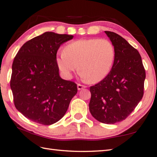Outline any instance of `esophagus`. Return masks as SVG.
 I'll return each instance as SVG.
<instances>
[{"label":"esophagus","mask_w":157,"mask_h":157,"mask_svg":"<svg viewBox=\"0 0 157 157\" xmlns=\"http://www.w3.org/2000/svg\"><path fill=\"white\" fill-rule=\"evenodd\" d=\"M86 86H84V85H82V84H78V89L79 90H82V89H84L86 88Z\"/></svg>","instance_id":"obj_1"}]
</instances>
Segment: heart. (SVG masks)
I'll list each match as a JSON object with an SVG mask.
<instances>
[{
  "mask_svg": "<svg viewBox=\"0 0 157 157\" xmlns=\"http://www.w3.org/2000/svg\"><path fill=\"white\" fill-rule=\"evenodd\" d=\"M116 57L113 44L106 39H81L68 44L57 53V65L67 79L78 68L80 76L91 83L103 80L113 67Z\"/></svg>",
  "mask_w": 157,
  "mask_h": 157,
  "instance_id": "1",
  "label": "heart"
}]
</instances>
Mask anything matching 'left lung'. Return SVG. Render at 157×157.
<instances>
[{
  "mask_svg": "<svg viewBox=\"0 0 157 157\" xmlns=\"http://www.w3.org/2000/svg\"><path fill=\"white\" fill-rule=\"evenodd\" d=\"M105 33L115 48V60L109 75L90 87L89 111L99 122L114 124L124 120L142 99L145 71L136 49L118 34Z\"/></svg>",
  "mask_w": 157,
  "mask_h": 157,
  "instance_id": "left-lung-1",
  "label": "left lung"
}]
</instances>
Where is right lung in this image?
Here are the masks:
<instances>
[{"label": "right lung", "mask_w": 157, "mask_h": 157, "mask_svg": "<svg viewBox=\"0 0 157 157\" xmlns=\"http://www.w3.org/2000/svg\"><path fill=\"white\" fill-rule=\"evenodd\" d=\"M73 38L46 32L23 44L14 57L10 87L16 108L29 120L57 123L78 92L75 83L61 78L56 62L61 45Z\"/></svg>", "instance_id": "add662e5"}]
</instances>
